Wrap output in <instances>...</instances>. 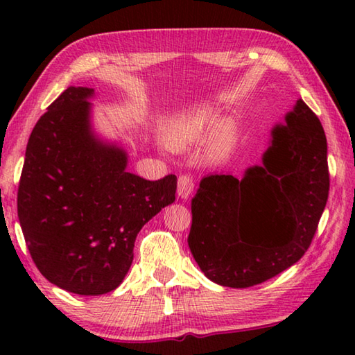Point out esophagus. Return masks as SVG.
I'll return each mask as SVG.
<instances>
[{"instance_id":"esophagus-1","label":"esophagus","mask_w":355,"mask_h":355,"mask_svg":"<svg viewBox=\"0 0 355 355\" xmlns=\"http://www.w3.org/2000/svg\"><path fill=\"white\" fill-rule=\"evenodd\" d=\"M192 191H194V182H192V178L189 175H180L178 177V196L182 197L183 200H188L189 196L192 194Z\"/></svg>"}]
</instances>
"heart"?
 I'll return each mask as SVG.
<instances>
[{
  "label": "heart",
  "mask_w": 355,
  "mask_h": 355,
  "mask_svg": "<svg viewBox=\"0 0 355 355\" xmlns=\"http://www.w3.org/2000/svg\"><path fill=\"white\" fill-rule=\"evenodd\" d=\"M216 127V117L211 111L197 110L173 120L169 128V139L175 147L203 141Z\"/></svg>",
  "instance_id": "heart-1"
}]
</instances>
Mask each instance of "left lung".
Masks as SVG:
<instances>
[{"mask_svg":"<svg viewBox=\"0 0 355 355\" xmlns=\"http://www.w3.org/2000/svg\"><path fill=\"white\" fill-rule=\"evenodd\" d=\"M329 196L327 141L302 100L275 123L260 166L202 178L191 202V254L214 284L248 288L297 263Z\"/></svg>","mask_w":355,"mask_h":355,"instance_id":"1","label":"left lung"}]
</instances>
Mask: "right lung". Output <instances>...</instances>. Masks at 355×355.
Wrapping results in <instances>:
<instances>
[{
    "label": "right lung",
    "instance_id": "obj_1",
    "mask_svg": "<svg viewBox=\"0 0 355 355\" xmlns=\"http://www.w3.org/2000/svg\"><path fill=\"white\" fill-rule=\"evenodd\" d=\"M91 87L70 86L29 136L19 219L42 275L80 296L122 284L137 233L175 202L177 177L156 182L127 171L128 153L94 128Z\"/></svg>",
    "mask_w": 355,
    "mask_h": 355
}]
</instances>
